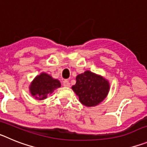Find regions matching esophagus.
<instances>
[{"instance_id": "obj_1", "label": "esophagus", "mask_w": 147, "mask_h": 147, "mask_svg": "<svg viewBox=\"0 0 147 147\" xmlns=\"http://www.w3.org/2000/svg\"><path fill=\"white\" fill-rule=\"evenodd\" d=\"M62 85H63V86H64V87H66V88H69V87H70V82L67 81V80H65V81H63Z\"/></svg>"}]
</instances>
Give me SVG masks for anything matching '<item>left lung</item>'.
I'll list each match as a JSON object with an SVG mask.
<instances>
[{"mask_svg": "<svg viewBox=\"0 0 147 147\" xmlns=\"http://www.w3.org/2000/svg\"><path fill=\"white\" fill-rule=\"evenodd\" d=\"M76 82L71 87L80 102L86 107H94L105 99L110 91V83L101 75L90 71L77 75Z\"/></svg>", "mask_w": 147, "mask_h": 147, "instance_id": "1", "label": "left lung"}]
</instances>
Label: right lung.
Segmentation results:
<instances>
[{
	"label": "right lung",
	"instance_id": "1",
	"mask_svg": "<svg viewBox=\"0 0 147 147\" xmlns=\"http://www.w3.org/2000/svg\"><path fill=\"white\" fill-rule=\"evenodd\" d=\"M60 87L61 83L59 80L42 72L35 76L33 81L30 83L28 88L32 96L36 99L43 100Z\"/></svg>",
	"mask_w": 147,
	"mask_h": 147
}]
</instances>
